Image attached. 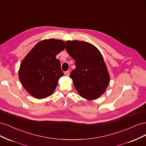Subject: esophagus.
Listing matches in <instances>:
<instances>
[{"mask_svg": "<svg viewBox=\"0 0 146 146\" xmlns=\"http://www.w3.org/2000/svg\"><path fill=\"white\" fill-rule=\"evenodd\" d=\"M69 74H70L69 71H66V72H64V75H65V76H66V77H69Z\"/></svg>", "mask_w": 146, "mask_h": 146, "instance_id": "obj_1", "label": "esophagus"}]
</instances>
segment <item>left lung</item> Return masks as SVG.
<instances>
[{"mask_svg":"<svg viewBox=\"0 0 146 146\" xmlns=\"http://www.w3.org/2000/svg\"><path fill=\"white\" fill-rule=\"evenodd\" d=\"M66 50L75 60L70 74L79 95L88 100L98 99L110 83L108 70L99 50L92 44L77 40L66 42Z\"/></svg>","mask_w":146,"mask_h":146,"instance_id":"8db88e82","label":"left lung"}]
</instances>
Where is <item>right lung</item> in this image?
I'll use <instances>...</instances> for the list:
<instances>
[{"mask_svg":"<svg viewBox=\"0 0 146 146\" xmlns=\"http://www.w3.org/2000/svg\"><path fill=\"white\" fill-rule=\"evenodd\" d=\"M66 47L60 39H44L37 43L22 61L19 78L29 93L42 99L51 96L63 76L56 55Z\"/></svg>","mask_w":146,"mask_h":146,"instance_id":"add662e5","label":"right lung"}]
</instances>
